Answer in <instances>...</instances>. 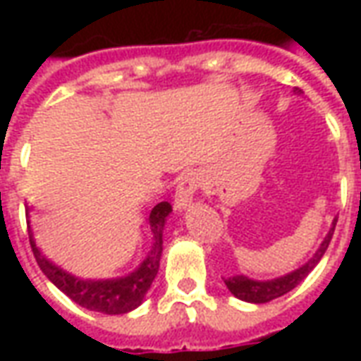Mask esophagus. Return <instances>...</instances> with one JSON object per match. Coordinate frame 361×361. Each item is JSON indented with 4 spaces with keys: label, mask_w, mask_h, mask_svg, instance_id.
Here are the masks:
<instances>
[{
    "label": "esophagus",
    "mask_w": 361,
    "mask_h": 361,
    "mask_svg": "<svg viewBox=\"0 0 361 361\" xmlns=\"http://www.w3.org/2000/svg\"><path fill=\"white\" fill-rule=\"evenodd\" d=\"M203 181V176L199 172H189L185 176H181L180 181H178V188H176V195H173V207L176 211H183L188 209L191 201H193V195L197 193V189Z\"/></svg>",
    "instance_id": "esophagus-1"
}]
</instances>
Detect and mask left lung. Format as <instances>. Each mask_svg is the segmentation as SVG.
<instances>
[{
  "instance_id": "1",
  "label": "left lung",
  "mask_w": 361,
  "mask_h": 361,
  "mask_svg": "<svg viewBox=\"0 0 361 361\" xmlns=\"http://www.w3.org/2000/svg\"><path fill=\"white\" fill-rule=\"evenodd\" d=\"M294 92H300V90L295 89ZM334 226H336V219L333 220L331 230L326 232L325 240L321 242L317 251H315L302 267H298L294 271H290L286 272V274H282V276H276V279L271 280H255L250 279V276H245V274H234V276L224 279V284H226L228 290H230L238 300L250 303H267L272 302V300H276L280 295L288 294L290 290H294V288L298 286L315 267H317L321 257L325 255L329 243L333 240Z\"/></svg>"
}]
</instances>
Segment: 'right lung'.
<instances>
[{
    "label": "right lung",
    "mask_w": 361,
    "mask_h": 361,
    "mask_svg": "<svg viewBox=\"0 0 361 361\" xmlns=\"http://www.w3.org/2000/svg\"><path fill=\"white\" fill-rule=\"evenodd\" d=\"M170 212H172V204L168 201L158 203L150 211L147 219L150 230V247L147 251V257L142 259L141 265L133 272H129L126 276H118V279H81L58 267L36 245L35 234L30 230V220H28L30 247L44 274L75 303H79L85 310L98 311L104 315H121L141 305L152 280L157 279L160 257H162V232H164L166 219L170 216ZM27 216H30L28 207Z\"/></svg>",
    "instance_id": "1"
}]
</instances>
